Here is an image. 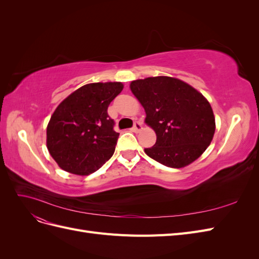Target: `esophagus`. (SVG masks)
Wrapping results in <instances>:
<instances>
[{
  "label": "esophagus",
  "mask_w": 259,
  "mask_h": 259,
  "mask_svg": "<svg viewBox=\"0 0 259 259\" xmlns=\"http://www.w3.org/2000/svg\"><path fill=\"white\" fill-rule=\"evenodd\" d=\"M143 128V125H142V123L140 122H138V121H136L135 123H134V126H133V131L134 132H139L140 130Z\"/></svg>",
  "instance_id": "obj_1"
}]
</instances>
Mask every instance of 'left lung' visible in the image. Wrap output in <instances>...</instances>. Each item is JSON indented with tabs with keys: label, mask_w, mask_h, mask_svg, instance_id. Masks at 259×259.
Wrapping results in <instances>:
<instances>
[{
	"label": "left lung",
	"mask_w": 259,
	"mask_h": 259,
	"mask_svg": "<svg viewBox=\"0 0 259 259\" xmlns=\"http://www.w3.org/2000/svg\"><path fill=\"white\" fill-rule=\"evenodd\" d=\"M130 88L145 109V122L156 134L154 146L145 149L147 155L180 168L206 150L215 133V117L200 92L170 76L136 80Z\"/></svg>",
	"instance_id": "8db88e82"
}]
</instances>
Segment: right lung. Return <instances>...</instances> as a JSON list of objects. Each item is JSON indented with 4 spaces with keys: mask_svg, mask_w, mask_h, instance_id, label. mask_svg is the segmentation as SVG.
Segmentation results:
<instances>
[{
    "mask_svg": "<svg viewBox=\"0 0 259 259\" xmlns=\"http://www.w3.org/2000/svg\"><path fill=\"white\" fill-rule=\"evenodd\" d=\"M122 90L121 82L86 84L59 104L46 130V145L60 168L90 175L111 158L120 134L107 110Z\"/></svg>",
    "mask_w": 259,
    "mask_h": 259,
    "instance_id": "1",
    "label": "right lung"
}]
</instances>
